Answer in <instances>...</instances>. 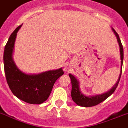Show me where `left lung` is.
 I'll return each instance as SVG.
<instances>
[{
  "instance_id": "8db88e82",
  "label": "left lung",
  "mask_w": 128,
  "mask_h": 128,
  "mask_svg": "<svg viewBox=\"0 0 128 128\" xmlns=\"http://www.w3.org/2000/svg\"><path fill=\"white\" fill-rule=\"evenodd\" d=\"M114 32L117 38H118V41L119 45H120V55H121V60H122V70H121V73L120 75V78L119 80L116 84V86L112 89V90L108 92V93H106L104 94H102L100 96H94V97H87V96H84V94H82V92H80V86H79V82H78L77 79L71 74H69V77L71 78V84H72V91H71V97L73 99V102H75L76 104L82 107H92L97 106V105L100 104L102 102L106 100L107 98H108L110 96L114 93V92L118 88L119 82L120 81L121 76H122V65L123 61H124V48H123L122 44L121 42L120 38L119 36V34L117 33V32L114 29H113Z\"/></svg>"
}]
</instances>
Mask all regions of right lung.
Returning <instances> with one entry per match:
<instances>
[{
  "label": "right lung",
  "instance_id": "obj_1",
  "mask_svg": "<svg viewBox=\"0 0 128 128\" xmlns=\"http://www.w3.org/2000/svg\"><path fill=\"white\" fill-rule=\"evenodd\" d=\"M20 25L11 34L4 52L6 79L14 96L30 104H40L50 96L55 82L64 74L63 69L49 71L38 75H26L18 69L12 60V52Z\"/></svg>",
  "mask_w": 128,
  "mask_h": 128
}]
</instances>
